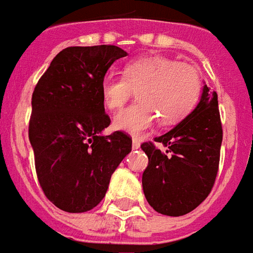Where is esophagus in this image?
<instances>
[{
    "instance_id": "esophagus-1",
    "label": "esophagus",
    "mask_w": 253,
    "mask_h": 253,
    "mask_svg": "<svg viewBox=\"0 0 253 253\" xmlns=\"http://www.w3.org/2000/svg\"><path fill=\"white\" fill-rule=\"evenodd\" d=\"M132 148H133V150L140 148V141L137 140V139H133V140H132Z\"/></svg>"
}]
</instances>
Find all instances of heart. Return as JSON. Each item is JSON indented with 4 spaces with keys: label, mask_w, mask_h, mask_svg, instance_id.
I'll return each mask as SVG.
<instances>
[{
    "label": "heart",
    "mask_w": 253,
    "mask_h": 253,
    "mask_svg": "<svg viewBox=\"0 0 253 253\" xmlns=\"http://www.w3.org/2000/svg\"><path fill=\"white\" fill-rule=\"evenodd\" d=\"M133 89L137 102L118 113L113 125L137 136L150 129L157 117L164 126L187 118L198 105L202 78L191 64L150 55L125 64L123 76L109 73L99 85L102 102L112 112L124 106Z\"/></svg>",
    "instance_id": "b5f03b06"
}]
</instances>
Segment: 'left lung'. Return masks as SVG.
I'll return each instance as SVG.
<instances>
[{"instance_id":"obj_1","label":"left lung","mask_w":253,"mask_h":253,"mask_svg":"<svg viewBox=\"0 0 253 253\" xmlns=\"http://www.w3.org/2000/svg\"><path fill=\"white\" fill-rule=\"evenodd\" d=\"M154 143L141 144L148 157L141 184L147 202L159 214L185 215L209 196L215 182L222 144L218 95L207 84L198 106Z\"/></svg>"}]
</instances>
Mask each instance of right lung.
Returning a JSON list of instances; mask_svg holds the SVG:
<instances>
[{"label": "right lung", "mask_w": 253, "mask_h": 253, "mask_svg": "<svg viewBox=\"0 0 253 253\" xmlns=\"http://www.w3.org/2000/svg\"><path fill=\"white\" fill-rule=\"evenodd\" d=\"M126 51L112 44L73 46L58 54L32 94L28 137L46 198L66 212L89 211L105 198L112 174L132 150L110 125L101 80Z\"/></svg>", "instance_id": "obj_1"}]
</instances>
